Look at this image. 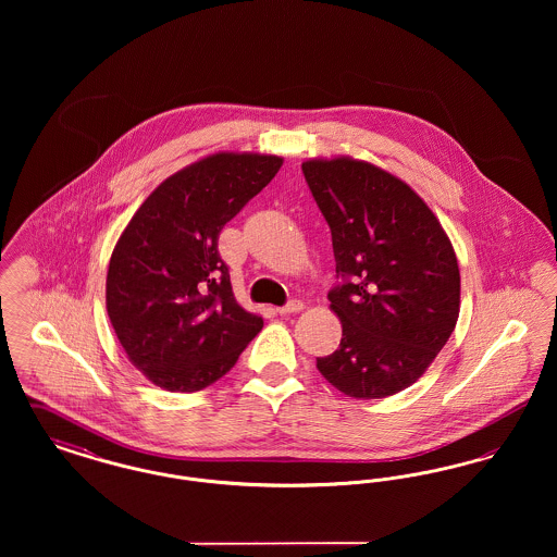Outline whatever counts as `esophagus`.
<instances>
[{
	"instance_id": "1",
	"label": "esophagus",
	"mask_w": 557,
	"mask_h": 557,
	"mask_svg": "<svg viewBox=\"0 0 557 557\" xmlns=\"http://www.w3.org/2000/svg\"><path fill=\"white\" fill-rule=\"evenodd\" d=\"M305 309V305L300 302V300H290L286 307H277L275 311L280 313V315H290V313H300Z\"/></svg>"
}]
</instances>
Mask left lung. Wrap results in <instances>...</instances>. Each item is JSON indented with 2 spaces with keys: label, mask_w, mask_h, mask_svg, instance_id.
<instances>
[{
  "label": "left lung",
  "mask_w": 557,
  "mask_h": 557,
  "mask_svg": "<svg viewBox=\"0 0 557 557\" xmlns=\"http://www.w3.org/2000/svg\"><path fill=\"white\" fill-rule=\"evenodd\" d=\"M302 173L343 277L327 294L343 341L319 357V373L346 397L397 395L455 330L461 280L453 244L424 200L371 162L309 159Z\"/></svg>",
  "instance_id": "left-lung-1"
}]
</instances>
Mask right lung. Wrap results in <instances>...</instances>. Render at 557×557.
<instances>
[{"label":"right lung","mask_w":557,"mask_h":557,"mask_svg":"<svg viewBox=\"0 0 557 557\" xmlns=\"http://www.w3.org/2000/svg\"><path fill=\"white\" fill-rule=\"evenodd\" d=\"M284 159L216 152L166 177L135 211L107 275L110 323L152 384L196 393L223 377L261 332L239 307L219 234L275 177Z\"/></svg>","instance_id":"right-lung-1"}]
</instances>
